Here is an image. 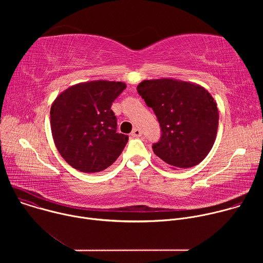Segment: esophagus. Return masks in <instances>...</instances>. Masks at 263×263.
Returning <instances> with one entry per match:
<instances>
[{
  "label": "esophagus",
  "instance_id": "1",
  "mask_svg": "<svg viewBox=\"0 0 263 263\" xmlns=\"http://www.w3.org/2000/svg\"><path fill=\"white\" fill-rule=\"evenodd\" d=\"M141 134H142V132H141V130L138 129V128H134L133 131L131 132V135H132L133 137H139V136H141Z\"/></svg>",
  "mask_w": 263,
  "mask_h": 263
}]
</instances>
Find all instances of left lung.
<instances>
[{"mask_svg":"<svg viewBox=\"0 0 263 263\" xmlns=\"http://www.w3.org/2000/svg\"><path fill=\"white\" fill-rule=\"evenodd\" d=\"M137 91L161 127L154 153L174 170L203 161L214 144L219 117L208 90L194 82L162 78L143 80Z\"/></svg>","mask_w":263,"mask_h":263,"instance_id":"obj_1","label":"left lung"}]
</instances>
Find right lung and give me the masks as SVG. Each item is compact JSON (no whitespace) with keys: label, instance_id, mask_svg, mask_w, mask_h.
<instances>
[{"label":"right lung","instance_id":"right-lung-1","mask_svg":"<svg viewBox=\"0 0 263 263\" xmlns=\"http://www.w3.org/2000/svg\"><path fill=\"white\" fill-rule=\"evenodd\" d=\"M124 82L96 80L69 86L51 106V130L62 158L83 173H99L122 154L128 136L117 132L111 105Z\"/></svg>","mask_w":263,"mask_h":263}]
</instances>
